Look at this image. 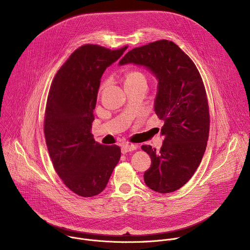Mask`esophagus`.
I'll return each mask as SVG.
<instances>
[{"mask_svg": "<svg viewBox=\"0 0 250 250\" xmlns=\"http://www.w3.org/2000/svg\"><path fill=\"white\" fill-rule=\"evenodd\" d=\"M137 148V146L136 145H132V144H127V145H124L122 146V153L123 154H125L129 151H133Z\"/></svg>", "mask_w": 250, "mask_h": 250, "instance_id": "esophagus-1", "label": "esophagus"}]
</instances>
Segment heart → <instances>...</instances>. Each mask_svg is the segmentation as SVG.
Here are the masks:
<instances>
[{"mask_svg": "<svg viewBox=\"0 0 250 250\" xmlns=\"http://www.w3.org/2000/svg\"><path fill=\"white\" fill-rule=\"evenodd\" d=\"M138 79H146L144 73L141 71L137 70V69H130L125 72V82L128 81H134V80H138ZM104 86V83L102 84L101 89Z\"/></svg>", "mask_w": 250, "mask_h": 250, "instance_id": "1", "label": "heart"}]
</instances>
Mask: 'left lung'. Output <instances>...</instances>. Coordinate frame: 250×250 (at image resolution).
<instances>
[{"mask_svg": "<svg viewBox=\"0 0 250 250\" xmlns=\"http://www.w3.org/2000/svg\"><path fill=\"white\" fill-rule=\"evenodd\" d=\"M127 63L147 67L158 80L154 111L164 121L165 138L159 150L141 146L151 158L144 178L151 190L172 193L191 179L207 147L209 111L203 79L192 59L166 40L129 50L120 65Z\"/></svg>", "mask_w": 250, "mask_h": 250, "instance_id": "obj_1", "label": "left lung"}]
</instances>
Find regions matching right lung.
<instances>
[{
    "label": "right lung",
    "mask_w": 250,
    "mask_h": 250,
    "mask_svg": "<svg viewBox=\"0 0 250 250\" xmlns=\"http://www.w3.org/2000/svg\"><path fill=\"white\" fill-rule=\"evenodd\" d=\"M126 48L82 45L57 71L48 93L43 123L48 153L64 185L81 197L100 194L121 158L120 146L98 144L91 128L101 77Z\"/></svg>",
    "instance_id": "obj_1"
}]
</instances>
